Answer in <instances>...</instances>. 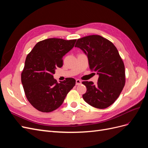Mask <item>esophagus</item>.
Returning <instances> with one entry per match:
<instances>
[{
	"instance_id": "esophagus-1",
	"label": "esophagus",
	"mask_w": 148,
	"mask_h": 148,
	"mask_svg": "<svg viewBox=\"0 0 148 148\" xmlns=\"http://www.w3.org/2000/svg\"><path fill=\"white\" fill-rule=\"evenodd\" d=\"M82 84V81L78 79H76V85H79Z\"/></svg>"
}]
</instances>
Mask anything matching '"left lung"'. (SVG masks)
Returning a JSON list of instances; mask_svg holds the SVG:
<instances>
[{"label":"left lung","instance_id":"1","mask_svg":"<svg viewBox=\"0 0 148 148\" xmlns=\"http://www.w3.org/2000/svg\"><path fill=\"white\" fill-rule=\"evenodd\" d=\"M75 47L87 56L89 69L99 75L96 84L82 82L87 88L83 99L96 108H107L119 97L125 83V66L118 50L112 42L99 35L78 39Z\"/></svg>","mask_w":148,"mask_h":148}]
</instances>
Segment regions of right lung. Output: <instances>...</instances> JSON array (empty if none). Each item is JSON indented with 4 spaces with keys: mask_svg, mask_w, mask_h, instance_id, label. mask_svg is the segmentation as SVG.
<instances>
[{
    "mask_svg": "<svg viewBox=\"0 0 148 148\" xmlns=\"http://www.w3.org/2000/svg\"><path fill=\"white\" fill-rule=\"evenodd\" d=\"M77 40L49 38L36 44L26 58L21 83L26 98L34 108L50 112L62 104L75 85L74 78L57 83L53 78L57 67L63 65L62 58L74 47Z\"/></svg>",
    "mask_w": 148,
    "mask_h": 148,
    "instance_id": "1",
    "label": "right lung"
}]
</instances>
